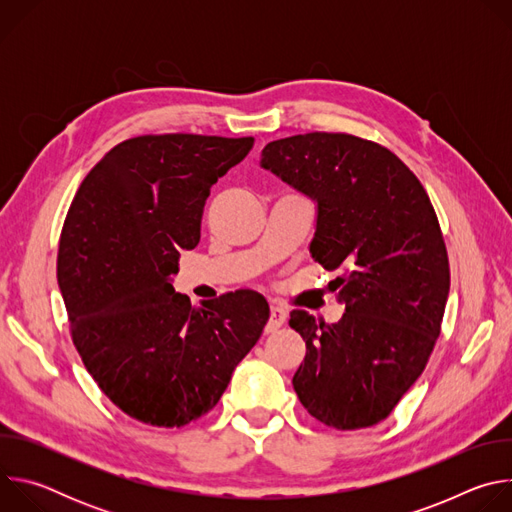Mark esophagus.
I'll return each instance as SVG.
<instances>
[{
  "mask_svg": "<svg viewBox=\"0 0 512 512\" xmlns=\"http://www.w3.org/2000/svg\"><path fill=\"white\" fill-rule=\"evenodd\" d=\"M287 318V312L281 308V306H271V312H269V322L265 326V332H275L277 328L283 326Z\"/></svg>",
  "mask_w": 512,
  "mask_h": 512,
  "instance_id": "34e87169",
  "label": "esophagus"
}]
</instances>
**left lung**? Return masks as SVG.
<instances>
[{
    "label": "left lung",
    "instance_id": "1",
    "mask_svg": "<svg viewBox=\"0 0 512 512\" xmlns=\"http://www.w3.org/2000/svg\"><path fill=\"white\" fill-rule=\"evenodd\" d=\"M261 166L318 202L312 257L342 269L336 324L294 310L306 340L294 375L312 417L336 429L389 417L419 379L442 330L450 263L431 200L385 145L312 131L267 143Z\"/></svg>",
    "mask_w": 512,
    "mask_h": 512
}]
</instances>
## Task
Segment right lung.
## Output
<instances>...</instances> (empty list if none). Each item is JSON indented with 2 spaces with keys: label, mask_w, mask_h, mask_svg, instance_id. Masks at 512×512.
Returning <instances> with one entry per match:
<instances>
[{
  "label": "right lung",
  "mask_w": 512,
  "mask_h": 512,
  "mask_svg": "<svg viewBox=\"0 0 512 512\" xmlns=\"http://www.w3.org/2000/svg\"><path fill=\"white\" fill-rule=\"evenodd\" d=\"M253 143L194 133L131 137L72 198L56 259L70 336L99 389L141 423L182 427L208 413L269 320L257 291L192 308L170 283L180 251L200 241L212 184Z\"/></svg>",
  "instance_id": "obj_1"
}]
</instances>
